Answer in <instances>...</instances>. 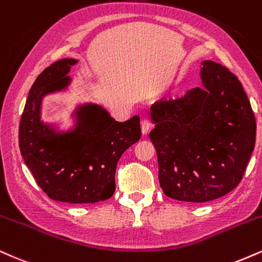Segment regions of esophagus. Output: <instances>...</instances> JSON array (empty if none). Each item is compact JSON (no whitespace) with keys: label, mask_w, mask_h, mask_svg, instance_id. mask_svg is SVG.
<instances>
[{"label":"esophagus","mask_w":262,"mask_h":262,"mask_svg":"<svg viewBox=\"0 0 262 262\" xmlns=\"http://www.w3.org/2000/svg\"><path fill=\"white\" fill-rule=\"evenodd\" d=\"M150 127H152V124H150V121L148 119H143L142 121H141V130H142L143 135L148 134Z\"/></svg>","instance_id":"1"}]
</instances>
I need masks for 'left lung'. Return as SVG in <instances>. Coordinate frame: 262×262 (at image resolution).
I'll return each mask as SVG.
<instances>
[{"mask_svg": "<svg viewBox=\"0 0 262 262\" xmlns=\"http://www.w3.org/2000/svg\"><path fill=\"white\" fill-rule=\"evenodd\" d=\"M202 88L152 104L149 138L163 192L207 202L238 186L255 147L256 121L241 81L227 67L204 61Z\"/></svg>", "mask_w": 262, "mask_h": 262, "instance_id": "1", "label": "left lung"}]
</instances>
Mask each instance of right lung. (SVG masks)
<instances>
[{
  "instance_id": "add662e5",
  "label": "right lung",
  "mask_w": 262,
  "mask_h": 262,
  "mask_svg": "<svg viewBox=\"0 0 262 262\" xmlns=\"http://www.w3.org/2000/svg\"><path fill=\"white\" fill-rule=\"evenodd\" d=\"M75 58L50 64L29 91L19 124V148L38 185L51 200L69 204H94L112 198L120 157L141 137L140 118L115 121L104 107L83 104L75 112L73 130L56 131L41 121L46 94L70 84Z\"/></svg>"
}]
</instances>
